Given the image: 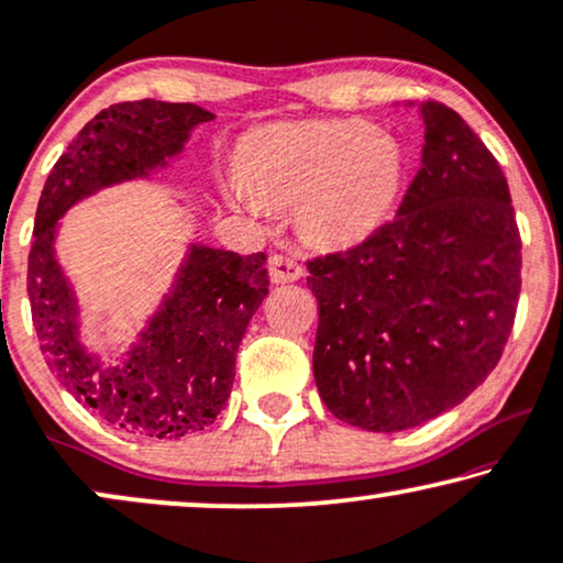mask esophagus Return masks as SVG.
<instances>
[{"label": "esophagus", "mask_w": 563, "mask_h": 563, "mask_svg": "<svg viewBox=\"0 0 563 563\" xmlns=\"http://www.w3.org/2000/svg\"><path fill=\"white\" fill-rule=\"evenodd\" d=\"M303 275V265L288 254H273L269 257V277L273 283H294Z\"/></svg>", "instance_id": "34e87169"}]
</instances>
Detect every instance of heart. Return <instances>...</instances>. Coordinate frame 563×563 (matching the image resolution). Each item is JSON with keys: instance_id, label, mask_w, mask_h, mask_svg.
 I'll use <instances>...</instances> for the list:
<instances>
[{"instance_id": "heart-1", "label": "heart", "mask_w": 563, "mask_h": 563, "mask_svg": "<svg viewBox=\"0 0 563 563\" xmlns=\"http://www.w3.org/2000/svg\"><path fill=\"white\" fill-rule=\"evenodd\" d=\"M404 175L399 141L363 120L273 123L242 141L223 190L252 219L267 206H294L306 242L340 250L380 229Z\"/></svg>"}]
</instances>
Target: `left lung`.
I'll return each mask as SVG.
<instances>
[{"mask_svg":"<svg viewBox=\"0 0 563 563\" xmlns=\"http://www.w3.org/2000/svg\"><path fill=\"white\" fill-rule=\"evenodd\" d=\"M411 104V102H409ZM422 164L396 219L309 262L313 378L336 419L399 432L453 409L499 363L520 298L507 179L459 112L427 100Z\"/></svg>","mask_w":563,"mask_h":563,"instance_id":"8db88e82","label":"left lung"}]
</instances>
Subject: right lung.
Masks as SVG:
<instances>
[{
  "instance_id": "obj_1",
  "label": "right lung",
  "mask_w": 563,
  "mask_h": 563,
  "mask_svg": "<svg viewBox=\"0 0 563 563\" xmlns=\"http://www.w3.org/2000/svg\"><path fill=\"white\" fill-rule=\"evenodd\" d=\"M213 118L190 102L110 104L77 133L37 200L27 296L43 355L66 391L141 438H185L227 407L239 342L269 288L267 257L190 242L136 342L102 360L81 342L77 290L56 257L58 221L100 190L167 169Z\"/></svg>"
}]
</instances>
